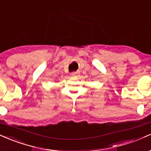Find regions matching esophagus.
<instances>
[{
	"instance_id": "obj_1",
	"label": "esophagus",
	"mask_w": 151,
	"mask_h": 151,
	"mask_svg": "<svg viewBox=\"0 0 151 151\" xmlns=\"http://www.w3.org/2000/svg\"><path fill=\"white\" fill-rule=\"evenodd\" d=\"M78 74H79V72H73L71 73V75H72V77H76V76H77Z\"/></svg>"
}]
</instances>
